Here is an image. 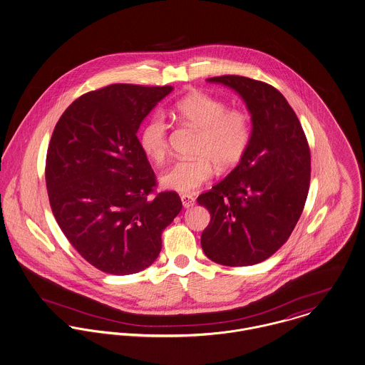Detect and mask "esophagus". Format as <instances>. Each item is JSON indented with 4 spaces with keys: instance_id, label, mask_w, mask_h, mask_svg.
Wrapping results in <instances>:
<instances>
[{
    "instance_id": "1",
    "label": "esophagus",
    "mask_w": 365,
    "mask_h": 365,
    "mask_svg": "<svg viewBox=\"0 0 365 365\" xmlns=\"http://www.w3.org/2000/svg\"><path fill=\"white\" fill-rule=\"evenodd\" d=\"M180 200H182V204H183L185 208H190V207H193L196 204V198L190 196V195H182Z\"/></svg>"
}]
</instances>
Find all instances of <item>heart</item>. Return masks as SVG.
Masks as SVG:
<instances>
[{"instance_id": "b5f03b06", "label": "heart", "mask_w": 365, "mask_h": 365, "mask_svg": "<svg viewBox=\"0 0 365 365\" xmlns=\"http://www.w3.org/2000/svg\"><path fill=\"white\" fill-rule=\"evenodd\" d=\"M173 113L200 130L195 158L178 160L161 175L163 187L190 195L204 185L218 168L237 165L252 143V120L243 110L230 108L222 100L202 91L180 98ZM141 151L148 160L161 164L168 154V125L163 115H153L141 128Z\"/></svg>"}]
</instances>
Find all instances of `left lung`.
<instances>
[{
  "label": "left lung",
  "instance_id": "obj_1",
  "mask_svg": "<svg viewBox=\"0 0 365 365\" xmlns=\"http://www.w3.org/2000/svg\"><path fill=\"white\" fill-rule=\"evenodd\" d=\"M207 81L243 98L252 129L239 165L197 197L211 214L201 247L217 264L254 265L281 249L303 212L311 175L309 143L297 115L271 84L235 75Z\"/></svg>",
  "mask_w": 365,
  "mask_h": 365
}]
</instances>
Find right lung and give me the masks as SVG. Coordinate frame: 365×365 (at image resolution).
I'll return each mask as SVG.
<instances>
[{
  "label": "right lung",
  "mask_w": 365,
  "mask_h": 365,
  "mask_svg": "<svg viewBox=\"0 0 365 365\" xmlns=\"http://www.w3.org/2000/svg\"><path fill=\"white\" fill-rule=\"evenodd\" d=\"M172 90L111 84L81 96L56 122L46 160L50 205L75 250L106 274L150 267L182 210L176 192L148 197L157 180L136 136Z\"/></svg>",
  "instance_id": "1"
}]
</instances>
